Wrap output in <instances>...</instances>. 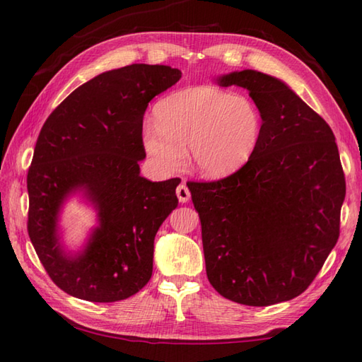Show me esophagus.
<instances>
[{
    "mask_svg": "<svg viewBox=\"0 0 362 362\" xmlns=\"http://www.w3.org/2000/svg\"><path fill=\"white\" fill-rule=\"evenodd\" d=\"M175 194H177V197H179V201H180L182 204L188 202L189 197H191V193H189V189H188V187L185 185V183H180V185L177 187Z\"/></svg>",
    "mask_w": 362,
    "mask_h": 362,
    "instance_id": "obj_1",
    "label": "esophagus"
}]
</instances>
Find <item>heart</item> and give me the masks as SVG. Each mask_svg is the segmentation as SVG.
I'll list each match as a JSON object with an SVG mask.
<instances>
[{
    "label": "heart",
    "instance_id": "heart-1",
    "mask_svg": "<svg viewBox=\"0 0 362 362\" xmlns=\"http://www.w3.org/2000/svg\"><path fill=\"white\" fill-rule=\"evenodd\" d=\"M157 126L144 129L143 141L161 171L177 173L189 158L199 174L219 179L238 171L255 152L261 117L247 96L214 87H193L160 99Z\"/></svg>",
    "mask_w": 362,
    "mask_h": 362
}]
</instances>
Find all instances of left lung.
Segmentation results:
<instances>
[{"label":"left lung","instance_id":"8db88e82","mask_svg":"<svg viewBox=\"0 0 362 362\" xmlns=\"http://www.w3.org/2000/svg\"><path fill=\"white\" fill-rule=\"evenodd\" d=\"M249 90L261 134L224 179L187 182L202 227L206 276L222 297L269 306L308 289L337 243L345 175L327 121L272 76L219 79Z\"/></svg>","mask_w":362,"mask_h":362}]
</instances>
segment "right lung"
Segmentation results:
<instances>
[{
    "label": "right lung",
    "mask_w": 362,
    "mask_h": 362,
    "mask_svg": "<svg viewBox=\"0 0 362 362\" xmlns=\"http://www.w3.org/2000/svg\"><path fill=\"white\" fill-rule=\"evenodd\" d=\"M182 78L177 68L134 64L96 76L45 121L28 171V233L46 274L66 294L109 303L151 280L153 238L179 199V177L149 182L143 117L152 98ZM86 189L102 226L78 257L59 249L55 221L63 199Z\"/></svg>",
    "instance_id": "1"
}]
</instances>
